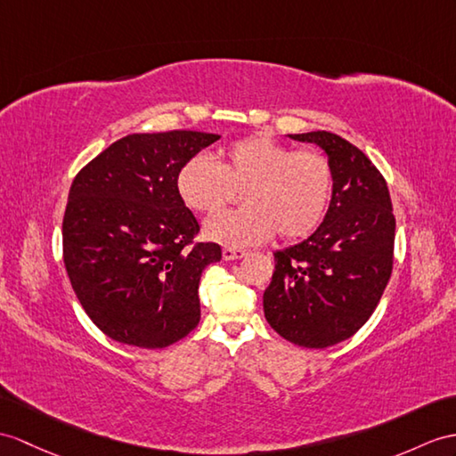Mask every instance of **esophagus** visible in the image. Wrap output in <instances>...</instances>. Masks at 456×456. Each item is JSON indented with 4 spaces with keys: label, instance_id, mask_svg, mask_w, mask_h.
<instances>
[{
    "label": "esophagus",
    "instance_id": "esophagus-1",
    "mask_svg": "<svg viewBox=\"0 0 456 456\" xmlns=\"http://www.w3.org/2000/svg\"><path fill=\"white\" fill-rule=\"evenodd\" d=\"M246 251L243 249H238V248H224L222 249V257H224V261H234V259H241L246 257Z\"/></svg>",
    "mask_w": 456,
    "mask_h": 456
}]
</instances>
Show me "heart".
I'll return each instance as SVG.
<instances>
[{
  "label": "heart",
  "mask_w": 456,
  "mask_h": 456,
  "mask_svg": "<svg viewBox=\"0 0 456 456\" xmlns=\"http://www.w3.org/2000/svg\"><path fill=\"white\" fill-rule=\"evenodd\" d=\"M332 187L335 174L325 154L261 135L234 142L216 162L197 154L177 174V193L195 213H218L244 190L241 210L205 224V236L228 248L257 246L274 230L282 240L312 234L327 215Z\"/></svg>",
  "instance_id": "heart-1"
}]
</instances>
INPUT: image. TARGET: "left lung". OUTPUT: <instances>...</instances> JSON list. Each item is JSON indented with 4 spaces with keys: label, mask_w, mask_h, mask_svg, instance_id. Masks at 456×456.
<instances>
[{
    "label": "left lung",
    "mask_w": 456,
    "mask_h": 456,
    "mask_svg": "<svg viewBox=\"0 0 456 456\" xmlns=\"http://www.w3.org/2000/svg\"><path fill=\"white\" fill-rule=\"evenodd\" d=\"M288 137L325 151L335 187L314 234L274 253L263 309L282 338L327 348L358 332L379 304L393 273L396 222L385 177L358 147L329 131Z\"/></svg>",
    "instance_id": "1"
}]
</instances>
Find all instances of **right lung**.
Returning a JSON list of instances; mask_svg holds the SVG:
<instances>
[{
  "mask_svg": "<svg viewBox=\"0 0 456 456\" xmlns=\"http://www.w3.org/2000/svg\"><path fill=\"white\" fill-rule=\"evenodd\" d=\"M220 135L133 133L75 175L63 215V263L93 323L116 342L166 348L201 319L199 281L222 259L193 243L199 222L177 193V174Z\"/></svg>",
  "mask_w": 456,
  "mask_h": 456,
  "instance_id": "obj_1",
  "label": "right lung"
}]
</instances>
